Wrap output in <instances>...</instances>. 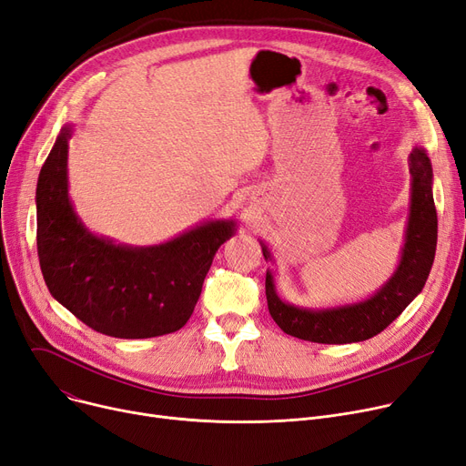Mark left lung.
<instances>
[{"instance_id":"left-lung-1","label":"left lung","mask_w":466,"mask_h":466,"mask_svg":"<svg viewBox=\"0 0 466 466\" xmlns=\"http://www.w3.org/2000/svg\"><path fill=\"white\" fill-rule=\"evenodd\" d=\"M411 205L406 228L402 258L394 275L380 288L378 294L360 303L334 309H305L282 301L277 296L273 275H265V296L273 320L288 336L298 339L343 345L370 339L400 317L404 309L423 290L429 279L438 238V216L432 197V165L423 147L410 153ZM265 259H271L269 248L261 242Z\"/></svg>"}]
</instances>
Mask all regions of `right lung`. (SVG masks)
Listing matches in <instances>:
<instances>
[{"label":"right lung","mask_w":466,"mask_h":466,"mask_svg":"<svg viewBox=\"0 0 466 466\" xmlns=\"http://www.w3.org/2000/svg\"><path fill=\"white\" fill-rule=\"evenodd\" d=\"M64 127L43 163L37 189V256L51 296L83 324L121 339L172 334L191 317L218 248L235 235L216 219L155 247H127L96 237L68 195Z\"/></svg>","instance_id":"1"}]
</instances>
